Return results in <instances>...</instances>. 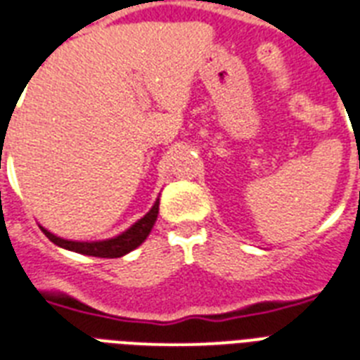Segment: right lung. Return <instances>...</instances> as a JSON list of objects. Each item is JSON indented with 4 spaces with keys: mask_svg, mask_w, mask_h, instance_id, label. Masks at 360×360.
Listing matches in <instances>:
<instances>
[{
    "mask_svg": "<svg viewBox=\"0 0 360 360\" xmlns=\"http://www.w3.org/2000/svg\"><path fill=\"white\" fill-rule=\"evenodd\" d=\"M160 214V199L155 200L154 206L150 208V212L136 221L135 225H131L129 229L124 231L122 235L108 238V240H97V242H77V240H65L60 236L52 235L50 231L41 227L44 235L49 236L50 242H54L56 246L65 248L69 252L84 253V255H91V257H122L125 253L133 252L135 248H139L142 242L146 240V236L150 235V231L154 227L155 219Z\"/></svg>",
    "mask_w": 360,
    "mask_h": 360,
    "instance_id": "1",
    "label": "right lung"
}]
</instances>
